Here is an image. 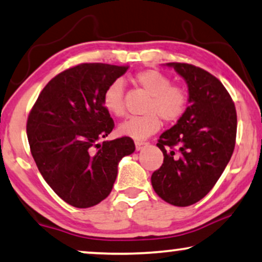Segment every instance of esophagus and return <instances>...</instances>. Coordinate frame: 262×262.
<instances>
[{"instance_id":"obj_1","label":"esophagus","mask_w":262,"mask_h":262,"mask_svg":"<svg viewBox=\"0 0 262 262\" xmlns=\"http://www.w3.org/2000/svg\"><path fill=\"white\" fill-rule=\"evenodd\" d=\"M147 145H148V143H147V142H140V141H136V142H135V149H136V150H140V149H142L143 147L147 146Z\"/></svg>"}]
</instances>
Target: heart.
I'll return each mask as SVG.
<instances>
[{
  "mask_svg": "<svg viewBox=\"0 0 262 262\" xmlns=\"http://www.w3.org/2000/svg\"><path fill=\"white\" fill-rule=\"evenodd\" d=\"M133 79L149 99L143 113L145 116L127 120L117 128V134L134 140H143L156 134L165 123L178 122L185 115L190 105V93L184 85L172 84L171 77L156 69H143L135 72ZM102 105L110 115L122 117L126 114L124 86L122 80L116 79L103 91Z\"/></svg>",
  "mask_w": 262,
  "mask_h": 262,
  "instance_id": "b5f03b06",
  "label": "heart"
}]
</instances>
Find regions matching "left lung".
<instances>
[{"label": "left lung", "mask_w": 262, "mask_h": 262, "mask_svg": "<svg viewBox=\"0 0 262 262\" xmlns=\"http://www.w3.org/2000/svg\"><path fill=\"white\" fill-rule=\"evenodd\" d=\"M167 65L187 83L190 105L158 140L164 163L150 180L165 202L189 206L210 192L233 156L236 109L229 93L211 73L186 62Z\"/></svg>", "instance_id": "8db88e82"}]
</instances>
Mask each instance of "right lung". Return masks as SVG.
<instances>
[{"instance_id": "add662e5", "label": "right lung", "mask_w": 262, "mask_h": 262, "mask_svg": "<svg viewBox=\"0 0 262 262\" xmlns=\"http://www.w3.org/2000/svg\"><path fill=\"white\" fill-rule=\"evenodd\" d=\"M128 66L83 62L47 83L27 120L31 153L40 173L62 201L85 209L112 192L117 165L135 150L128 136L99 142L114 121L103 91Z\"/></svg>"}]
</instances>
